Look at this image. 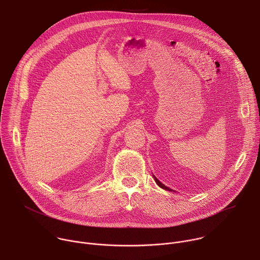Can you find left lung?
<instances>
[{"label": "left lung", "mask_w": 260, "mask_h": 260, "mask_svg": "<svg viewBox=\"0 0 260 260\" xmlns=\"http://www.w3.org/2000/svg\"><path fill=\"white\" fill-rule=\"evenodd\" d=\"M154 179H155V182H156V184L158 185V186H159V187H161L162 189H166V190H170V191H171V189H170L169 187H167V186H166V185H164V184H162L161 182H159V180H157V179H156L155 177H154Z\"/></svg>", "instance_id": "obj_1"}]
</instances>
